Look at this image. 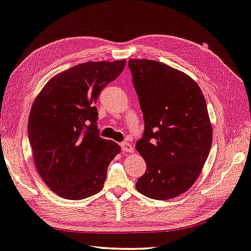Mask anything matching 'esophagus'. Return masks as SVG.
Here are the masks:
<instances>
[{"instance_id": "esophagus-1", "label": "esophagus", "mask_w": 251, "mask_h": 251, "mask_svg": "<svg viewBox=\"0 0 251 251\" xmlns=\"http://www.w3.org/2000/svg\"><path fill=\"white\" fill-rule=\"evenodd\" d=\"M121 148H122V150L123 151H125V152H131L132 151V146L129 144L128 141H123V142H121Z\"/></svg>"}]
</instances>
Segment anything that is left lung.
<instances>
[{"label":"left lung","mask_w":251,"mask_h":251,"mask_svg":"<svg viewBox=\"0 0 251 251\" xmlns=\"http://www.w3.org/2000/svg\"><path fill=\"white\" fill-rule=\"evenodd\" d=\"M128 67L145 121L136 149L147 170L136 188L151 199L175 198L193 186L208 158L207 103L197 82L164 63L131 58Z\"/></svg>","instance_id":"1"}]
</instances>
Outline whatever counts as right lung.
Wrapping results in <instances>:
<instances>
[{"label":"right lung","instance_id":"1","mask_svg":"<svg viewBox=\"0 0 251 251\" xmlns=\"http://www.w3.org/2000/svg\"><path fill=\"white\" fill-rule=\"evenodd\" d=\"M125 60L87 62L54 76L34 100L29 144L39 175L56 195L79 200L99 193L110 162L121 152L98 128L95 103Z\"/></svg>","mask_w":251,"mask_h":251}]
</instances>
